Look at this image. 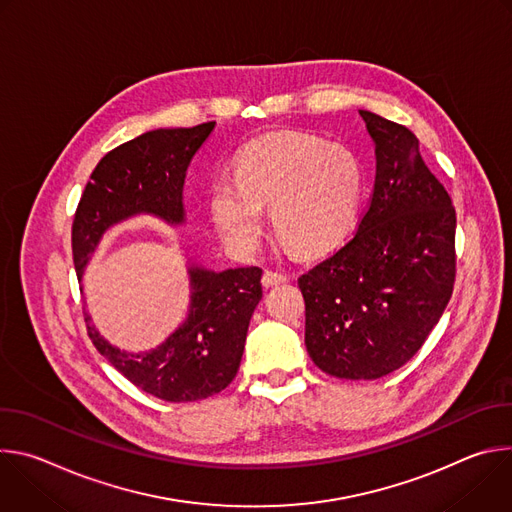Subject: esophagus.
<instances>
[{
    "instance_id": "obj_1",
    "label": "esophagus",
    "mask_w": 512,
    "mask_h": 512,
    "mask_svg": "<svg viewBox=\"0 0 512 512\" xmlns=\"http://www.w3.org/2000/svg\"><path fill=\"white\" fill-rule=\"evenodd\" d=\"M285 281H287V277H285L283 273L271 271V269H267V271L263 273V277H261V283H263L265 287H273V285H279V283H285Z\"/></svg>"
}]
</instances>
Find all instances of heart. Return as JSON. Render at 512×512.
Masks as SVG:
<instances>
[{
	"label": "heart",
	"instance_id": "obj_1",
	"mask_svg": "<svg viewBox=\"0 0 512 512\" xmlns=\"http://www.w3.org/2000/svg\"><path fill=\"white\" fill-rule=\"evenodd\" d=\"M362 166L342 143L306 133H271L237 158V172L210 184V214L223 237L251 249L271 206L275 233L302 253L332 247L352 225L362 198Z\"/></svg>",
	"mask_w": 512,
	"mask_h": 512
}]
</instances>
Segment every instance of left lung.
I'll return each mask as SVG.
<instances>
[{
  "mask_svg": "<svg viewBox=\"0 0 512 512\" xmlns=\"http://www.w3.org/2000/svg\"><path fill=\"white\" fill-rule=\"evenodd\" d=\"M358 113L375 143L371 206L354 237L298 285L316 367L338 379L373 381L403 367L452 298L456 210L405 125Z\"/></svg>",
  "mask_w": 512,
  "mask_h": 512,
  "instance_id": "8db88e82",
  "label": "left lung"
}]
</instances>
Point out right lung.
I'll use <instances>...</instances> for the list:
<instances>
[{
	"instance_id": "obj_1",
	"label": "right lung",
	"mask_w": 512,
	"mask_h": 512,
	"mask_svg": "<svg viewBox=\"0 0 512 512\" xmlns=\"http://www.w3.org/2000/svg\"><path fill=\"white\" fill-rule=\"evenodd\" d=\"M214 129H154L111 150L93 170L72 223V257L79 281L103 235L137 214L184 225L186 170ZM259 267L225 271L188 261L190 306L186 320L156 348L127 352L107 342L85 314L95 348L135 387L172 403L221 393L235 379L247 330L263 298Z\"/></svg>"
}]
</instances>
